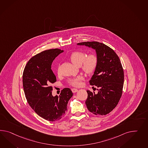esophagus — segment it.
Instances as JSON below:
<instances>
[{
    "mask_svg": "<svg viewBox=\"0 0 148 148\" xmlns=\"http://www.w3.org/2000/svg\"><path fill=\"white\" fill-rule=\"evenodd\" d=\"M72 91L73 93H75V92H77L78 90L77 89H75V88H73V89H72Z\"/></svg>",
    "mask_w": 148,
    "mask_h": 148,
    "instance_id": "1",
    "label": "esophagus"
}]
</instances>
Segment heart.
<instances>
[{
	"instance_id": "b5f03b06",
	"label": "heart",
	"mask_w": 148,
	"mask_h": 148,
	"mask_svg": "<svg viewBox=\"0 0 148 148\" xmlns=\"http://www.w3.org/2000/svg\"><path fill=\"white\" fill-rule=\"evenodd\" d=\"M69 59L73 64L77 66H80L86 73L90 74L95 71L98 63L99 58L95 53H90L87 56L86 53L82 51L72 52L69 56ZM84 80V76L79 75L71 79L69 83L74 87H80L81 81Z\"/></svg>"
}]
</instances>
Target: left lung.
Here are the masks:
<instances>
[{
    "instance_id": "1",
    "label": "left lung",
    "mask_w": 148,
    "mask_h": 148,
    "mask_svg": "<svg viewBox=\"0 0 148 148\" xmlns=\"http://www.w3.org/2000/svg\"><path fill=\"white\" fill-rule=\"evenodd\" d=\"M77 45L86 46L95 50L99 63L89 81L98 87V92L87 90L85 103L88 110L96 115H105L115 108L122 94L124 72L120 59L114 50L97 41L83 42Z\"/></svg>"
}]
</instances>
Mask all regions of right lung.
<instances>
[{"mask_svg":"<svg viewBox=\"0 0 148 148\" xmlns=\"http://www.w3.org/2000/svg\"><path fill=\"white\" fill-rule=\"evenodd\" d=\"M63 50L55 48L44 51L33 56L24 69L23 84L28 104L39 116L49 121L62 119L67 111V104L73 96L68 88L59 96H53L51 84L56 81L51 69L53 60Z\"/></svg>","mask_w":148,"mask_h":148,"instance_id":"1","label":"right lung"}]
</instances>
